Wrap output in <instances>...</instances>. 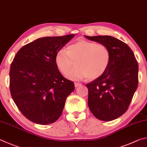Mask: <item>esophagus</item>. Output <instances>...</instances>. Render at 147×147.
<instances>
[{"label":"esophagus","instance_id":"esophagus-1","mask_svg":"<svg viewBox=\"0 0 147 147\" xmlns=\"http://www.w3.org/2000/svg\"><path fill=\"white\" fill-rule=\"evenodd\" d=\"M74 85H75V87H78V86L81 85V83H77V82H76V83H74Z\"/></svg>","mask_w":147,"mask_h":147}]
</instances>
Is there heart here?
<instances>
[{"mask_svg":"<svg viewBox=\"0 0 147 147\" xmlns=\"http://www.w3.org/2000/svg\"><path fill=\"white\" fill-rule=\"evenodd\" d=\"M110 60L111 53L107 46L83 39L69 45L66 51L60 50L55 57L56 66L63 75L69 74L70 79L87 78L90 81L103 75L109 68ZM74 61L76 67L71 72Z\"/></svg>","mask_w":147,"mask_h":147,"instance_id":"b5f03b06","label":"heart"}]
</instances>
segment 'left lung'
<instances>
[{"label":"left lung","instance_id":"left-lung-1","mask_svg":"<svg viewBox=\"0 0 147 147\" xmlns=\"http://www.w3.org/2000/svg\"><path fill=\"white\" fill-rule=\"evenodd\" d=\"M109 48L111 60L106 72L86 86L88 105L97 119L109 121L127 111L138 86V64L127 44L109 35L85 36Z\"/></svg>","mask_w":147,"mask_h":147}]
</instances>
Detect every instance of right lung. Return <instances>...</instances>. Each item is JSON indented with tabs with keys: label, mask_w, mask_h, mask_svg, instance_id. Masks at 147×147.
<instances>
[{
	"label": "right lung",
	"mask_w": 147,
	"mask_h": 147,
	"mask_svg": "<svg viewBox=\"0 0 147 147\" xmlns=\"http://www.w3.org/2000/svg\"><path fill=\"white\" fill-rule=\"evenodd\" d=\"M74 34L46 37L20 49L9 70V88L18 109L31 121L39 125L55 122L74 83L61 75L55 63L56 53Z\"/></svg>",
	"instance_id": "add662e5"
}]
</instances>
